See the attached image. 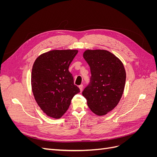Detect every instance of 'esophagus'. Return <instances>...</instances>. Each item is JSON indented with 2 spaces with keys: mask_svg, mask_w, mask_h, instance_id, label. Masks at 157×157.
I'll list each match as a JSON object with an SVG mask.
<instances>
[{
  "mask_svg": "<svg viewBox=\"0 0 157 157\" xmlns=\"http://www.w3.org/2000/svg\"><path fill=\"white\" fill-rule=\"evenodd\" d=\"M78 87H79V88H80V92H82V89H83V85H82V84L80 85V86H79Z\"/></svg>",
  "mask_w": 157,
  "mask_h": 157,
  "instance_id": "esophagus-1",
  "label": "esophagus"
}]
</instances>
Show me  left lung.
<instances>
[{"mask_svg": "<svg viewBox=\"0 0 157 157\" xmlns=\"http://www.w3.org/2000/svg\"><path fill=\"white\" fill-rule=\"evenodd\" d=\"M83 57L92 75L82 95L90 110L98 116L105 115L121 100L126 82L124 67L117 57L105 50H87Z\"/></svg>", "mask_w": 157, "mask_h": 157, "instance_id": "8db88e82", "label": "left lung"}]
</instances>
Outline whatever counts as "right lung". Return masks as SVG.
I'll return each mask as SVG.
<instances>
[{
  "mask_svg": "<svg viewBox=\"0 0 157 157\" xmlns=\"http://www.w3.org/2000/svg\"><path fill=\"white\" fill-rule=\"evenodd\" d=\"M77 50H55L36 59L31 73V86L38 105L46 115L59 118L68 109L80 89L74 84L69 67Z\"/></svg>",
  "mask_w": 157,
  "mask_h": 157,
  "instance_id": "right-lung-1",
  "label": "right lung"
}]
</instances>
